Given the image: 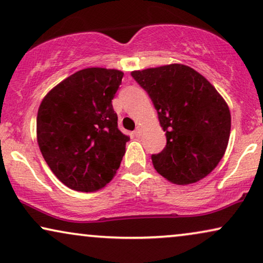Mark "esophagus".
I'll return each instance as SVG.
<instances>
[{"label": "esophagus", "mask_w": 263, "mask_h": 263, "mask_svg": "<svg viewBox=\"0 0 263 263\" xmlns=\"http://www.w3.org/2000/svg\"><path fill=\"white\" fill-rule=\"evenodd\" d=\"M134 134H135L136 136H141V134H142V128L140 127V125H139V127H136Z\"/></svg>", "instance_id": "1"}]
</instances>
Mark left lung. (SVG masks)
Returning a JSON list of instances; mask_svg holds the SVG:
<instances>
[{
  "instance_id": "left-lung-1",
  "label": "left lung",
  "mask_w": 263,
  "mask_h": 263,
  "mask_svg": "<svg viewBox=\"0 0 263 263\" xmlns=\"http://www.w3.org/2000/svg\"><path fill=\"white\" fill-rule=\"evenodd\" d=\"M148 93L166 135V146L152 154L158 174L175 184L206 177L224 157L231 115L214 86L193 68L167 64L132 71Z\"/></svg>"
}]
</instances>
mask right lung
Segmentation results:
<instances>
[{
  "mask_svg": "<svg viewBox=\"0 0 263 263\" xmlns=\"http://www.w3.org/2000/svg\"><path fill=\"white\" fill-rule=\"evenodd\" d=\"M122 78L121 70L86 68L64 79L42 100L39 148L68 188L96 192L120 167L129 136L118 129L112 99Z\"/></svg>",
  "mask_w": 263,
  "mask_h": 263,
  "instance_id": "1",
  "label": "right lung"
}]
</instances>
